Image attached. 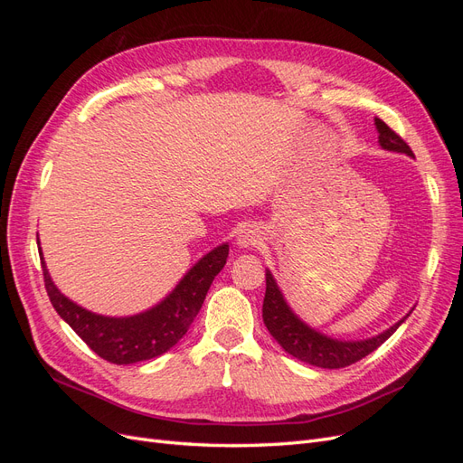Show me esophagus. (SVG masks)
I'll return each mask as SVG.
<instances>
[{
	"instance_id": "1",
	"label": "esophagus",
	"mask_w": 463,
	"mask_h": 463,
	"mask_svg": "<svg viewBox=\"0 0 463 463\" xmlns=\"http://www.w3.org/2000/svg\"><path fill=\"white\" fill-rule=\"evenodd\" d=\"M259 243H260V235H259L257 230L247 228V230H241L240 235H237V245L243 247V249H253Z\"/></svg>"
}]
</instances>
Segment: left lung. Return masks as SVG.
Here are the masks:
<instances>
[{"mask_svg":"<svg viewBox=\"0 0 463 463\" xmlns=\"http://www.w3.org/2000/svg\"><path fill=\"white\" fill-rule=\"evenodd\" d=\"M374 125L378 131V143H381L384 150L402 152L408 154V156H413V150L408 146V143H405L396 131H392L383 119L374 118ZM408 317L410 315H405L394 326H390L378 335H373L369 340H334L325 334L317 332L309 325H305V322L289 309V305L286 303L282 291H279L274 276L270 274V270H266V293L262 303V320L266 328H269L272 338L282 345L289 355L320 369H342L354 365L359 359L373 354L378 345H383Z\"/></svg>","mask_w":463,"mask_h":463,"instance_id":"left-lung-1","label":"left lung"}]
</instances>
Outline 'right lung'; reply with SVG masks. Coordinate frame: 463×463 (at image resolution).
<instances>
[{
    "label": "right lung",
    "instance_id": "right-lung-1",
    "mask_svg": "<svg viewBox=\"0 0 463 463\" xmlns=\"http://www.w3.org/2000/svg\"><path fill=\"white\" fill-rule=\"evenodd\" d=\"M38 250L53 309L94 354L116 365H131L137 361L158 357L184 338L191 322L201 311L210 284L230 255L228 243L210 250L181 278L170 296L145 313L133 317H104L82 309L80 305L67 299L52 282L42 249L38 247Z\"/></svg>",
    "mask_w": 463,
    "mask_h": 463
}]
</instances>
